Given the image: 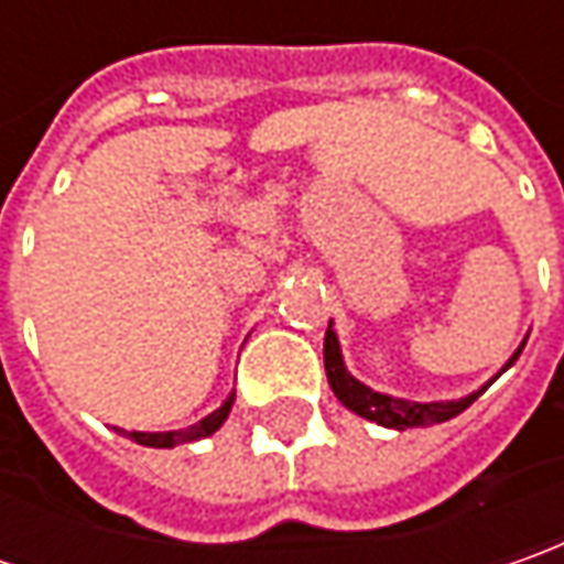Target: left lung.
Segmentation results:
<instances>
[{"label": "left lung", "instance_id": "left-lung-1", "mask_svg": "<svg viewBox=\"0 0 564 564\" xmlns=\"http://www.w3.org/2000/svg\"><path fill=\"white\" fill-rule=\"evenodd\" d=\"M521 348H524V345H521ZM521 348L511 355V360L506 367H511V364L518 360ZM323 358H326V377H329V386H333L336 399L341 401L345 408H351L355 414H360V417L379 423V426H392V430H414V426H430V423L452 421L455 414H462L465 408H470L474 401L480 399L489 389V382L499 377V373H496L480 392H474V395H467V399L462 401H430V404H421V401L392 399V395H382V392L367 389L364 382H358V379L345 370V360H341V351H338V338L336 333H333V323H329V329H326ZM506 367H502V370H506Z\"/></svg>", "mask_w": 564, "mask_h": 564}]
</instances>
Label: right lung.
<instances>
[{"label":"right lung","mask_w":564,"mask_h":564,"mask_svg":"<svg viewBox=\"0 0 564 564\" xmlns=\"http://www.w3.org/2000/svg\"><path fill=\"white\" fill-rule=\"evenodd\" d=\"M231 395H228V401L223 404V408H216L209 417H204L200 423H194V426H185V430H172V433H124L128 440H134V443L141 445H150V448H175V445L182 443H194V440H204V436H209V433H216L219 426H223V421L228 417V411H231Z\"/></svg>","instance_id":"obj_1"}]
</instances>
